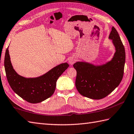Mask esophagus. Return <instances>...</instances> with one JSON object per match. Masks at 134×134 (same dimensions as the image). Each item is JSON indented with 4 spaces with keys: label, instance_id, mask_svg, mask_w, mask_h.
<instances>
[{
    "label": "esophagus",
    "instance_id": "esophagus-1",
    "mask_svg": "<svg viewBox=\"0 0 134 134\" xmlns=\"http://www.w3.org/2000/svg\"><path fill=\"white\" fill-rule=\"evenodd\" d=\"M75 62H76L75 58H73V57L70 58L69 59V60H68V62H69L70 64H71V65L74 64L75 63Z\"/></svg>",
    "mask_w": 134,
    "mask_h": 134
}]
</instances>
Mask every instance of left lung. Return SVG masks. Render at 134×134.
<instances>
[{"mask_svg":"<svg viewBox=\"0 0 134 134\" xmlns=\"http://www.w3.org/2000/svg\"><path fill=\"white\" fill-rule=\"evenodd\" d=\"M108 39L113 40L115 52L110 61L101 65L77 62L75 86L82 95L92 99H101L109 95L122 81L126 53L116 30L112 27Z\"/></svg>","mask_w":134,"mask_h":134,"instance_id":"obj_1","label":"left lung"}]
</instances>
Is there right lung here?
<instances>
[{
    "instance_id": "right-lung-1",
    "label": "right lung",
    "mask_w": 134,
    "mask_h": 134,
    "mask_svg": "<svg viewBox=\"0 0 134 134\" xmlns=\"http://www.w3.org/2000/svg\"><path fill=\"white\" fill-rule=\"evenodd\" d=\"M68 67L67 63H61L42 76L25 77L19 75L12 67L8 47L5 51L4 68L9 85L17 95L31 103L42 102L51 96L59 77Z\"/></svg>"
}]
</instances>
